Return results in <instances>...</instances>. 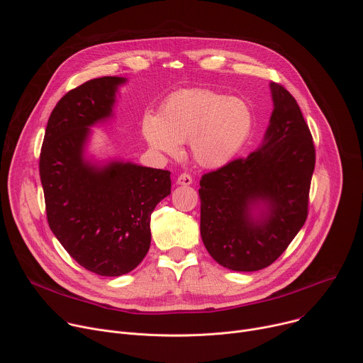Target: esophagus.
<instances>
[{
    "mask_svg": "<svg viewBox=\"0 0 363 363\" xmlns=\"http://www.w3.org/2000/svg\"><path fill=\"white\" fill-rule=\"evenodd\" d=\"M177 184H178V185H191V184H192V177H191L189 174L184 172V174H181V175L178 177Z\"/></svg>",
    "mask_w": 363,
    "mask_h": 363,
    "instance_id": "esophagus-1",
    "label": "esophagus"
}]
</instances>
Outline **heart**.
Here are the masks:
<instances>
[{"instance_id":"1","label":"heart","mask_w":363,"mask_h":363,"mask_svg":"<svg viewBox=\"0 0 363 363\" xmlns=\"http://www.w3.org/2000/svg\"><path fill=\"white\" fill-rule=\"evenodd\" d=\"M254 121L251 106L242 99L189 89L169 96L160 115L145 113L142 135L153 150L169 157L179 153V143L189 142L196 164L220 168L242 149Z\"/></svg>"}]
</instances>
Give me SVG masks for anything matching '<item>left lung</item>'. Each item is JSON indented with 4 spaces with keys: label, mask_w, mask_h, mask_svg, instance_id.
Here are the masks:
<instances>
[{
    "label": "left lung",
    "mask_w": 363,
    "mask_h": 363,
    "mask_svg": "<svg viewBox=\"0 0 363 363\" xmlns=\"http://www.w3.org/2000/svg\"><path fill=\"white\" fill-rule=\"evenodd\" d=\"M274 111L264 145L202 175L201 237L214 260L234 272L262 270L286 251L308 214L316 162L312 133L296 99L272 83ZM268 210L252 222L249 206Z\"/></svg>",
    "instance_id": "left-lung-1"
}]
</instances>
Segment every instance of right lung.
Listing matches in <instances>:
<instances>
[{
  "mask_svg": "<svg viewBox=\"0 0 363 363\" xmlns=\"http://www.w3.org/2000/svg\"><path fill=\"white\" fill-rule=\"evenodd\" d=\"M125 79H91L67 91L51 112L40 152L48 225L86 270L116 277L132 272L150 245V216L171 194V172L83 160L89 126L111 116Z\"/></svg>",
  "mask_w": 363,
  "mask_h": 363,
  "instance_id": "right-lung-1",
  "label": "right lung"
}]
</instances>
